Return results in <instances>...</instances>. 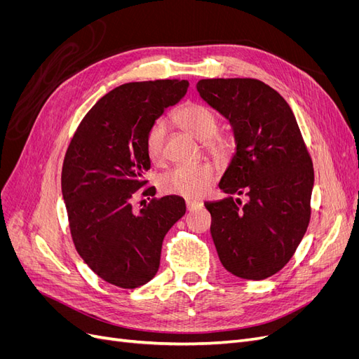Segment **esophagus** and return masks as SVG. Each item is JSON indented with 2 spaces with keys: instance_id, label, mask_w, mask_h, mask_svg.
I'll return each mask as SVG.
<instances>
[{
  "instance_id": "34e87169",
  "label": "esophagus",
  "mask_w": 359,
  "mask_h": 359,
  "mask_svg": "<svg viewBox=\"0 0 359 359\" xmlns=\"http://www.w3.org/2000/svg\"><path fill=\"white\" fill-rule=\"evenodd\" d=\"M186 205H187V210H189V211H193V210H196L198 206H201L202 202H201V201H196V199H187V201H186Z\"/></svg>"
}]
</instances>
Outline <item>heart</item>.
<instances>
[{"mask_svg":"<svg viewBox=\"0 0 359 359\" xmlns=\"http://www.w3.org/2000/svg\"><path fill=\"white\" fill-rule=\"evenodd\" d=\"M173 121L198 140H202L203 149L215 158H224L232 149V139L217 133L219 116L202 103H189L173 114ZM168 126L163 119H157L147 132L145 147L148 157L153 163L165 161ZM215 172L210 163L196 165H180L172 168L160 178V189L168 194H178L184 198H199L210 189Z\"/></svg>","mask_w":359,"mask_h":359,"instance_id":"b5f03b06","label":"heart"}]
</instances>
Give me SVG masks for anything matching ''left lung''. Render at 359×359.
<instances>
[{
  "mask_svg": "<svg viewBox=\"0 0 359 359\" xmlns=\"http://www.w3.org/2000/svg\"><path fill=\"white\" fill-rule=\"evenodd\" d=\"M196 88L231 123L236 144L219 182L227 198L205 202L217 253L236 277L268 278L289 262L310 223L314 170L297 118L262 81L202 79Z\"/></svg>",
  "mask_w": 359,
  "mask_h": 359,
  "instance_id": "obj_1",
  "label": "left lung"
}]
</instances>
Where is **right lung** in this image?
Segmentation results:
<instances>
[{
    "label": "right lung",
    "instance_id": "obj_1",
    "mask_svg": "<svg viewBox=\"0 0 359 359\" xmlns=\"http://www.w3.org/2000/svg\"><path fill=\"white\" fill-rule=\"evenodd\" d=\"M187 88L180 79L116 86L83 116L64 157L61 189L74 247L97 276L118 287H139L157 274L163 240L186 214L180 196L154 198L137 212L132 201L151 168L148 128Z\"/></svg>",
    "mask_w": 359,
    "mask_h": 359
}]
</instances>
